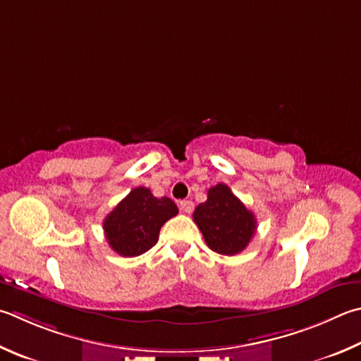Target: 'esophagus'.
I'll use <instances>...</instances> for the list:
<instances>
[{"label":"esophagus","mask_w":361,"mask_h":361,"mask_svg":"<svg viewBox=\"0 0 361 361\" xmlns=\"http://www.w3.org/2000/svg\"><path fill=\"white\" fill-rule=\"evenodd\" d=\"M180 209L183 213H191L194 209V203L191 200H183L180 202Z\"/></svg>","instance_id":"34e87169"}]
</instances>
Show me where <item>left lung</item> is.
<instances>
[{"mask_svg": "<svg viewBox=\"0 0 361 361\" xmlns=\"http://www.w3.org/2000/svg\"><path fill=\"white\" fill-rule=\"evenodd\" d=\"M192 218L208 247L224 255L243 251L257 228L254 213L222 183L208 189L207 202L197 205Z\"/></svg>", "mask_w": 361, "mask_h": 361, "instance_id": "1", "label": "left lung"}]
</instances>
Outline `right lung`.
Returning a JSON list of instances; mask_svg holds the SVG:
<instances>
[{"mask_svg": "<svg viewBox=\"0 0 361 361\" xmlns=\"http://www.w3.org/2000/svg\"><path fill=\"white\" fill-rule=\"evenodd\" d=\"M178 214L175 202L154 197L148 188H134L104 219L109 246L123 257H135L152 249L166 222Z\"/></svg>", "mask_w": 361, "mask_h": 361, "instance_id": "obj_1", "label": "right lung"}]
</instances>
